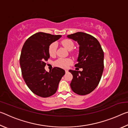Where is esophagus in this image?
Segmentation results:
<instances>
[{
    "label": "esophagus",
    "mask_w": 128,
    "mask_h": 128,
    "mask_svg": "<svg viewBox=\"0 0 128 128\" xmlns=\"http://www.w3.org/2000/svg\"><path fill=\"white\" fill-rule=\"evenodd\" d=\"M65 72H66V73H68V70H65Z\"/></svg>",
    "instance_id": "esophagus-1"
}]
</instances>
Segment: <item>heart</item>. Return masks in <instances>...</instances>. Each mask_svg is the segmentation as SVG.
<instances>
[{
    "mask_svg": "<svg viewBox=\"0 0 128 128\" xmlns=\"http://www.w3.org/2000/svg\"><path fill=\"white\" fill-rule=\"evenodd\" d=\"M61 44L64 46L68 50H72L74 48V43L72 40L69 39H64L61 41ZM56 50H57V44L55 42H53L50 44L48 47V53L51 56H54L56 55ZM72 61L70 59H63L59 58L55 62V66L61 67V68H67L69 65L72 64Z\"/></svg>",
    "mask_w": 128,
    "mask_h": 128,
    "instance_id": "obj_1",
    "label": "heart"
}]
</instances>
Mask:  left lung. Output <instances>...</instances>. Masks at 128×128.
<instances>
[{"label": "left lung", "instance_id": "obj_1", "mask_svg": "<svg viewBox=\"0 0 128 128\" xmlns=\"http://www.w3.org/2000/svg\"><path fill=\"white\" fill-rule=\"evenodd\" d=\"M68 38L77 41L80 45L78 63L76 67L82 71L69 70L73 75L70 84L73 92L80 95H87L97 87L104 69V52L99 41L90 34L77 32Z\"/></svg>", "mask_w": 128, "mask_h": 128}]
</instances>
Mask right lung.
Returning <instances> with one entry per match:
<instances>
[{
	"label": "right lung",
	"mask_w": 128,
	"mask_h": 128,
	"mask_svg": "<svg viewBox=\"0 0 128 128\" xmlns=\"http://www.w3.org/2000/svg\"><path fill=\"white\" fill-rule=\"evenodd\" d=\"M60 35L38 32L25 41L20 58L22 77L28 87L34 94L42 98L54 95L65 70L54 67L50 72L44 66L50 58V44L61 37Z\"/></svg>",
	"instance_id": "right-lung-1"
}]
</instances>
